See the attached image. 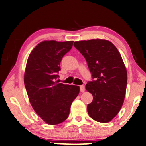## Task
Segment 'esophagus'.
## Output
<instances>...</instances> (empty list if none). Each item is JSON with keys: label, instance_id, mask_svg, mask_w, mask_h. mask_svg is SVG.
I'll return each instance as SVG.
<instances>
[{"label": "esophagus", "instance_id": "esophagus-1", "mask_svg": "<svg viewBox=\"0 0 146 146\" xmlns=\"http://www.w3.org/2000/svg\"><path fill=\"white\" fill-rule=\"evenodd\" d=\"M84 90H85V87L84 85H81L80 86V91L81 92H84Z\"/></svg>", "mask_w": 146, "mask_h": 146}]
</instances>
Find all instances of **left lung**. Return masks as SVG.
<instances>
[{"mask_svg":"<svg viewBox=\"0 0 146 146\" xmlns=\"http://www.w3.org/2000/svg\"><path fill=\"white\" fill-rule=\"evenodd\" d=\"M74 46L85 58L95 79L86 84L93 97L87 106L88 113L96 121H111L119 112L126 94L127 72L122 57L107 40L76 41Z\"/></svg>","mask_w":146,"mask_h":146,"instance_id":"8db88e82","label":"left lung"}]
</instances>
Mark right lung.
I'll return each mask as SVG.
<instances>
[{"label":"right lung","instance_id":"1","mask_svg":"<svg viewBox=\"0 0 146 146\" xmlns=\"http://www.w3.org/2000/svg\"><path fill=\"white\" fill-rule=\"evenodd\" d=\"M74 41L44 40L35 46L27 60L24 83L35 112L48 125L64 122L71 104L79 95V86L57 83L63 56Z\"/></svg>","mask_w":146,"mask_h":146}]
</instances>
